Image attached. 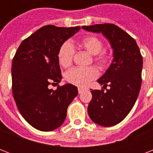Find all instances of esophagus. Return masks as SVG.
<instances>
[{
	"instance_id": "esophagus-1",
	"label": "esophagus",
	"mask_w": 153,
	"mask_h": 153,
	"mask_svg": "<svg viewBox=\"0 0 153 153\" xmlns=\"http://www.w3.org/2000/svg\"><path fill=\"white\" fill-rule=\"evenodd\" d=\"M78 91H79V94H82L84 91V89L81 88V87H79V88H78Z\"/></svg>"
}]
</instances>
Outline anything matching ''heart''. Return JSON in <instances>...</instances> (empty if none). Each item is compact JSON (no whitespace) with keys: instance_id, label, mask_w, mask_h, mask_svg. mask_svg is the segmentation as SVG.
<instances>
[{"instance_id":"heart-1","label":"heart","mask_w":153,"mask_h":153,"mask_svg":"<svg viewBox=\"0 0 153 153\" xmlns=\"http://www.w3.org/2000/svg\"><path fill=\"white\" fill-rule=\"evenodd\" d=\"M79 45L86 51L94 55V60L101 69L108 67L111 59V54L106 49H103V41L96 36H87L79 41ZM74 48L70 42L63 43L58 52V60L64 68L71 67L73 63ZM98 75V68L94 66L89 67H74L67 71L66 79L70 83L84 87Z\"/></svg>"}]
</instances>
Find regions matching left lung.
I'll return each mask as SVG.
<instances>
[{
  "label": "left lung",
  "instance_id": "1",
  "mask_svg": "<svg viewBox=\"0 0 153 153\" xmlns=\"http://www.w3.org/2000/svg\"><path fill=\"white\" fill-rule=\"evenodd\" d=\"M88 32L106 37L114 49V60L98 82L110 88L91 90L92 99L88 114L94 122L102 126L120 123L135 104L141 86L143 58L137 42L114 24L82 26Z\"/></svg>",
  "mask_w": 153,
  "mask_h": 153
}]
</instances>
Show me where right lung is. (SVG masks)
Returning a JSON list of instances; mask_svg holds the SVG:
<instances>
[{
    "label": "right lung",
    "mask_w": 153,
    "mask_h": 153,
    "mask_svg": "<svg viewBox=\"0 0 153 153\" xmlns=\"http://www.w3.org/2000/svg\"><path fill=\"white\" fill-rule=\"evenodd\" d=\"M80 28L44 26L23 40L13 57V98L23 117L38 130L59 128L66 118L67 107L78 95L72 84L58 85L55 91L48 86L61 82L58 52Z\"/></svg>",
    "instance_id": "1"
}]
</instances>
